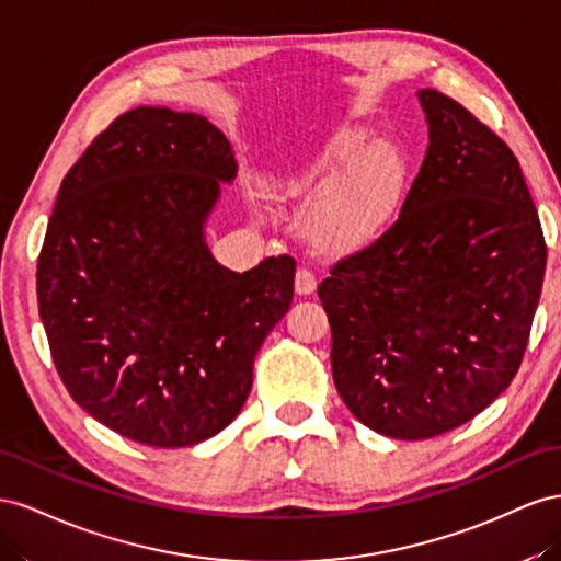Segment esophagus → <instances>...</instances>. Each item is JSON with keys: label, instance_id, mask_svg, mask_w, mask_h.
Listing matches in <instances>:
<instances>
[{"label": "esophagus", "instance_id": "esophagus-1", "mask_svg": "<svg viewBox=\"0 0 561 561\" xmlns=\"http://www.w3.org/2000/svg\"><path fill=\"white\" fill-rule=\"evenodd\" d=\"M314 289H317L314 272L308 270V267H298V272H296V294L310 296Z\"/></svg>", "mask_w": 561, "mask_h": 561}]
</instances>
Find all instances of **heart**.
Here are the masks:
<instances>
[{
  "label": "heart",
  "instance_id": "heart-1",
  "mask_svg": "<svg viewBox=\"0 0 561 561\" xmlns=\"http://www.w3.org/2000/svg\"><path fill=\"white\" fill-rule=\"evenodd\" d=\"M359 129L335 134L314 162L277 185L282 199L314 204L312 237L322 251H352L382 230L407 183V162L390 142Z\"/></svg>",
  "mask_w": 561,
  "mask_h": 561
}]
</instances>
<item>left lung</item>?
Instances as JSON below:
<instances>
[{
	"label": "left lung",
	"instance_id": "obj_1",
	"mask_svg": "<svg viewBox=\"0 0 561 561\" xmlns=\"http://www.w3.org/2000/svg\"><path fill=\"white\" fill-rule=\"evenodd\" d=\"M419 99L430 146L402 211L317 286L335 390L394 439L444 435L510 386L548 259L505 140L449 95Z\"/></svg>",
	"mask_w": 561,
	"mask_h": 561
}]
</instances>
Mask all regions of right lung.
I'll use <instances>...</instances> for the list:
<instances>
[{
	"mask_svg": "<svg viewBox=\"0 0 561 561\" xmlns=\"http://www.w3.org/2000/svg\"><path fill=\"white\" fill-rule=\"evenodd\" d=\"M228 138L169 107L124 112L60 183L37 263L39 317L70 397L148 446L214 437L294 300L296 261H214L204 220L234 179Z\"/></svg>",
	"mask_w": 561,
	"mask_h": 561,
	"instance_id": "1",
	"label": "right lung"
}]
</instances>
